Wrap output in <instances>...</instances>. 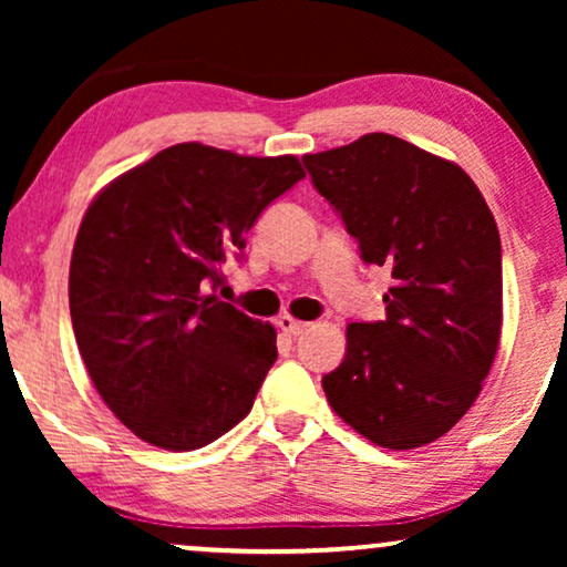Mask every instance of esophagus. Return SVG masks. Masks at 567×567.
<instances>
[{
    "mask_svg": "<svg viewBox=\"0 0 567 567\" xmlns=\"http://www.w3.org/2000/svg\"><path fill=\"white\" fill-rule=\"evenodd\" d=\"M278 328H281L284 332H289V336H301V332H305L309 324L307 322H301V320H293L291 315H281L278 317Z\"/></svg>",
    "mask_w": 567,
    "mask_h": 567,
    "instance_id": "1",
    "label": "esophagus"
}]
</instances>
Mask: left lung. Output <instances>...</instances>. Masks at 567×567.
I'll return each mask as SVG.
<instances>
[{"label": "left lung", "instance_id": "8db88e82", "mask_svg": "<svg viewBox=\"0 0 567 567\" xmlns=\"http://www.w3.org/2000/svg\"><path fill=\"white\" fill-rule=\"evenodd\" d=\"M312 185L392 286L379 322H351L322 377L332 410L384 449L452 431L477 400L503 322L501 237L460 165L390 134L305 154Z\"/></svg>", "mask_w": 567, "mask_h": 567}]
</instances>
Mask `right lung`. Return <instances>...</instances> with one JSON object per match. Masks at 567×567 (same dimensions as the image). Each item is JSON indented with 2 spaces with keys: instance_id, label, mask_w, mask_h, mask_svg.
<instances>
[{
  "instance_id": "obj_1",
  "label": "right lung",
  "mask_w": 567,
  "mask_h": 567,
  "mask_svg": "<svg viewBox=\"0 0 567 567\" xmlns=\"http://www.w3.org/2000/svg\"><path fill=\"white\" fill-rule=\"evenodd\" d=\"M299 159L175 144L92 200L76 231L69 309L92 384L115 417L167 452L212 444L250 413L276 330L206 293L243 258Z\"/></svg>"
}]
</instances>
